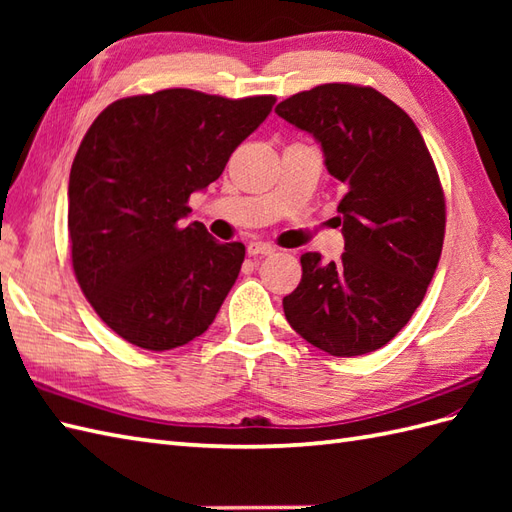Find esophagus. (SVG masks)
I'll return each instance as SVG.
<instances>
[{
    "label": "esophagus",
    "mask_w": 512,
    "mask_h": 512,
    "mask_svg": "<svg viewBox=\"0 0 512 512\" xmlns=\"http://www.w3.org/2000/svg\"><path fill=\"white\" fill-rule=\"evenodd\" d=\"M246 253L250 255V257H266V255H273L275 253V248L270 246V244H264V242H250L248 246H246Z\"/></svg>",
    "instance_id": "esophagus-1"
}]
</instances>
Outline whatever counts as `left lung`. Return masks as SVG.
I'll return each mask as SVG.
<instances>
[{"instance_id":"obj_1","label":"left lung","mask_w":512,"mask_h":512,"mask_svg":"<svg viewBox=\"0 0 512 512\" xmlns=\"http://www.w3.org/2000/svg\"><path fill=\"white\" fill-rule=\"evenodd\" d=\"M275 112L314 136L343 189L345 253L336 264L301 255L286 319L332 356L374 352L409 323L440 262L447 217L436 165L407 112L374 88L325 83Z\"/></svg>"}]
</instances>
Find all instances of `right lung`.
Segmentation results:
<instances>
[{
	"label": "right lung",
	"mask_w": 512,
	"mask_h": 512,
	"mask_svg": "<svg viewBox=\"0 0 512 512\" xmlns=\"http://www.w3.org/2000/svg\"><path fill=\"white\" fill-rule=\"evenodd\" d=\"M273 105L160 90L107 105L83 136L68 184L72 268L121 339L165 352L209 330L246 248L182 217Z\"/></svg>",
	"instance_id": "1"
}]
</instances>
